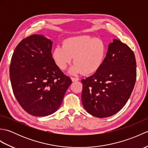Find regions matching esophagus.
Segmentation results:
<instances>
[{
  "label": "esophagus",
  "mask_w": 148,
  "mask_h": 148,
  "mask_svg": "<svg viewBox=\"0 0 148 148\" xmlns=\"http://www.w3.org/2000/svg\"><path fill=\"white\" fill-rule=\"evenodd\" d=\"M71 79H72V81H79V78L74 77H71Z\"/></svg>",
  "instance_id": "obj_1"
}]
</instances>
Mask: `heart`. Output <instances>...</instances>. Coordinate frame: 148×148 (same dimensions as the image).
Segmentation results:
<instances>
[{
    "label": "heart",
    "instance_id": "1",
    "mask_svg": "<svg viewBox=\"0 0 148 148\" xmlns=\"http://www.w3.org/2000/svg\"><path fill=\"white\" fill-rule=\"evenodd\" d=\"M106 45L102 39L90 36L69 37L63 46H56L52 53L56 65L65 70L74 57L71 74L83 72L84 74L95 73L101 67L106 55Z\"/></svg>",
    "mask_w": 148,
    "mask_h": 148
}]
</instances>
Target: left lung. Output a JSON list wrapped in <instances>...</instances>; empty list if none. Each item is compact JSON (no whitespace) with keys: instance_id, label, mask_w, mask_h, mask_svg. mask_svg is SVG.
<instances>
[{"instance_id":"obj_1","label":"left lung","mask_w":148,"mask_h":148,"mask_svg":"<svg viewBox=\"0 0 148 148\" xmlns=\"http://www.w3.org/2000/svg\"><path fill=\"white\" fill-rule=\"evenodd\" d=\"M137 77L135 55L118 39L109 44L106 58L95 74L83 79L81 100L86 111L97 118L115 114L132 92Z\"/></svg>"}]
</instances>
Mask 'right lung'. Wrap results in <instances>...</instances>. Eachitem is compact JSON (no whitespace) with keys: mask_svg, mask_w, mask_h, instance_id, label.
<instances>
[{"mask_svg":"<svg viewBox=\"0 0 148 148\" xmlns=\"http://www.w3.org/2000/svg\"><path fill=\"white\" fill-rule=\"evenodd\" d=\"M52 42L34 34L21 40L12 54L9 76L14 95L29 114L54 113L72 83L52 58Z\"/></svg>","mask_w":148,"mask_h":148,"instance_id":"1","label":"right lung"}]
</instances>
